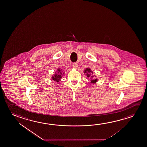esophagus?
Listing matches in <instances>:
<instances>
[{"label": "esophagus", "mask_w": 147, "mask_h": 147, "mask_svg": "<svg viewBox=\"0 0 147 147\" xmlns=\"http://www.w3.org/2000/svg\"><path fill=\"white\" fill-rule=\"evenodd\" d=\"M73 68H74V69H77L78 68V63H73Z\"/></svg>", "instance_id": "obj_1"}]
</instances>
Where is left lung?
Segmentation results:
<instances>
[{"label": "left lung", "mask_w": 147, "mask_h": 147, "mask_svg": "<svg viewBox=\"0 0 147 147\" xmlns=\"http://www.w3.org/2000/svg\"><path fill=\"white\" fill-rule=\"evenodd\" d=\"M84 74H86V77L90 78V83L92 84H95L96 83L98 82L97 79H93L94 77L95 76L96 77V75H93V76H91V73L93 74V72L91 70L90 68H86V69L84 70Z\"/></svg>", "instance_id": "1"}]
</instances>
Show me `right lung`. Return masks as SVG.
<instances>
[{
	"instance_id": "1",
	"label": "right lung",
	"mask_w": 147,
	"mask_h": 147,
	"mask_svg": "<svg viewBox=\"0 0 147 147\" xmlns=\"http://www.w3.org/2000/svg\"><path fill=\"white\" fill-rule=\"evenodd\" d=\"M64 73H65V72H63L62 69H60V68H58L57 69V71L55 72V74L53 75H52L51 78L55 82H59V81L61 80L62 76H63Z\"/></svg>"
}]
</instances>
